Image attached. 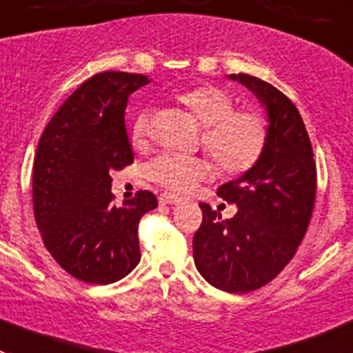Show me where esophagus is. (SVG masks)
I'll use <instances>...</instances> for the list:
<instances>
[{
	"instance_id": "34e87169",
	"label": "esophagus",
	"mask_w": 353,
	"mask_h": 353,
	"mask_svg": "<svg viewBox=\"0 0 353 353\" xmlns=\"http://www.w3.org/2000/svg\"><path fill=\"white\" fill-rule=\"evenodd\" d=\"M158 200H160V204H169V205H177L181 202L179 196L172 195V193H161V195L158 196Z\"/></svg>"
}]
</instances>
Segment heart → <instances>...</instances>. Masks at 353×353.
Wrapping results in <instances>:
<instances>
[{
  "label": "heart",
  "mask_w": 353,
  "mask_h": 353,
  "mask_svg": "<svg viewBox=\"0 0 353 353\" xmlns=\"http://www.w3.org/2000/svg\"><path fill=\"white\" fill-rule=\"evenodd\" d=\"M177 101L188 110L202 130L200 144L216 167L227 174L246 172L260 160L268 144V121L256 110L236 109V98L227 90L202 84L177 94ZM151 137L148 112L137 114L132 125V144L142 148ZM202 158L165 153L145 165V176L172 192H188L208 174Z\"/></svg>",
  "instance_id": "obj_1"
}]
</instances>
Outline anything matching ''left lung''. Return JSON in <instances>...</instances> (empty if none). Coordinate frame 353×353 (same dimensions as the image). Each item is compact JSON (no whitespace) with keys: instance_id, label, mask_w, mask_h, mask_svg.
<instances>
[{"instance_id":"1","label":"left lung","mask_w":353,"mask_h":353,"mask_svg":"<svg viewBox=\"0 0 353 353\" xmlns=\"http://www.w3.org/2000/svg\"><path fill=\"white\" fill-rule=\"evenodd\" d=\"M255 93L268 110V144L260 160L218 196L237 205L230 220L202 209L193 259L202 278L220 290L246 294L268 285L294 259L310 225L316 165L297 107L274 85L246 74L228 75Z\"/></svg>"}]
</instances>
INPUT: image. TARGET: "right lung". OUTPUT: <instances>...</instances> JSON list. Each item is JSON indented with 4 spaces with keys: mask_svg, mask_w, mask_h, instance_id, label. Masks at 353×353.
<instances>
[{
    "mask_svg": "<svg viewBox=\"0 0 353 353\" xmlns=\"http://www.w3.org/2000/svg\"><path fill=\"white\" fill-rule=\"evenodd\" d=\"M141 74L101 72L81 84L52 116L33 165V211L52 259L93 285L119 281L141 260L137 227L158 200L148 190L116 208L114 170L133 163L125 126Z\"/></svg>",
    "mask_w": 353,
    "mask_h": 353,
    "instance_id": "obj_1",
    "label": "right lung"
}]
</instances>
